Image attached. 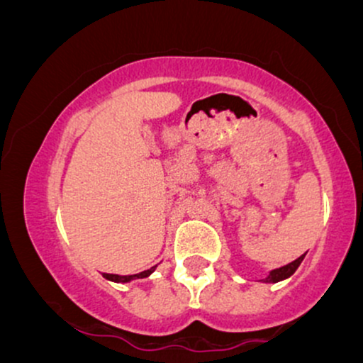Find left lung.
Returning <instances> with one entry per match:
<instances>
[{
    "instance_id": "obj_1",
    "label": "left lung",
    "mask_w": 363,
    "mask_h": 363,
    "mask_svg": "<svg viewBox=\"0 0 363 363\" xmlns=\"http://www.w3.org/2000/svg\"><path fill=\"white\" fill-rule=\"evenodd\" d=\"M303 257H306V254H302L301 257H297V259H295V261L289 262V264L281 266V268L272 269V272L268 273V277L262 278L261 281H264V283H278V281H281V280H286V278H290L291 274L297 272V268H298V266H301V262L303 261Z\"/></svg>"
}]
</instances>
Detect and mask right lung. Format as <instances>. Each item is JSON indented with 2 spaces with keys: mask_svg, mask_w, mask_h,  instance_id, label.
<instances>
[{
  "mask_svg": "<svg viewBox=\"0 0 363 363\" xmlns=\"http://www.w3.org/2000/svg\"><path fill=\"white\" fill-rule=\"evenodd\" d=\"M157 266H152L150 269H145V272L141 273H136V274H126V277H121V274H111V273H104L102 277L106 278V280H111V281H116V283H128V281H133V280H140V278H147L155 272Z\"/></svg>",
  "mask_w": 363,
  "mask_h": 363,
  "instance_id": "1",
  "label": "right lung"
}]
</instances>
